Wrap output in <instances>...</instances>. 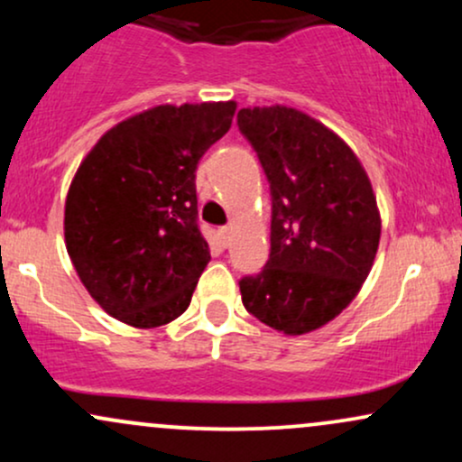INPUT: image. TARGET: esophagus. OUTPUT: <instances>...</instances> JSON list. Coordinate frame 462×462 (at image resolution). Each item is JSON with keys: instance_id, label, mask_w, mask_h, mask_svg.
<instances>
[{"instance_id": "1", "label": "esophagus", "mask_w": 462, "mask_h": 462, "mask_svg": "<svg viewBox=\"0 0 462 462\" xmlns=\"http://www.w3.org/2000/svg\"><path fill=\"white\" fill-rule=\"evenodd\" d=\"M230 235H232V227L230 226L219 227V238H221V243H224V247L227 245V243H230Z\"/></svg>"}]
</instances>
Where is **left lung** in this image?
<instances>
[{
    "mask_svg": "<svg viewBox=\"0 0 462 462\" xmlns=\"http://www.w3.org/2000/svg\"><path fill=\"white\" fill-rule=\"evenodd\" d=\"M236 121L272 189V254L238 282L243 306L289 337L312 332L347 309L374 267L383 221L369 176L301 110L254 106Z\"/></svg>",
    "mask_w": 462,
    "mask_h": 462,
    "instance_id": "left-lung-1",
    "label": "left lung"
}]
</instances>
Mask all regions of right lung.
<instances>
[{
	"instance_id": "add662e5",
	"label": "right lung",
	"mask_w": 462,
	"mask_h": 462,
	"mask_svg": "<svg viewBox=\"0 0 462 462\" xmlns=\"http://www.w3.org/2000/svg\"><path fill=\"white\" fill-rule=\"evenodd\" d=\"M236 102L153 106L95 143L69 187L65 243L102 309L158 328L189 309L210 261L195 169L230 130Z\"/></svg>"
}]
</instances>
